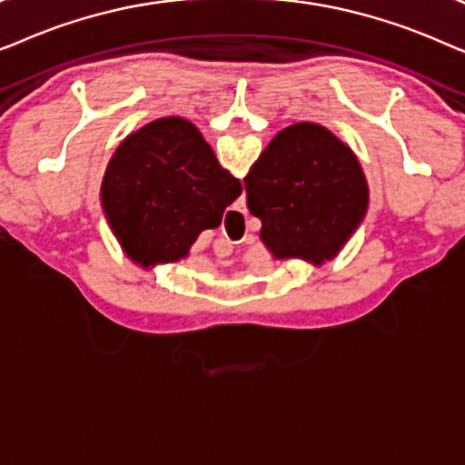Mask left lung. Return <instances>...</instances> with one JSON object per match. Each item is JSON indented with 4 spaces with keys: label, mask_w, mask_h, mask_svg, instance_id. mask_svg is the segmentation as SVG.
<instances>
[{
    "label": "left lung",
    "mask_w": 465,
    "mask_h": 465,
    "mask_svg": "<svg viewBox=\"0 0 465 465\" xmlns=\"http://www.w3.org/2000/svg\"><path fill=\"white\" fill-rule=\"evenodd\" d=\"M247 207L275 260L322 266L339 256L364 220L371 190L345 142L315 123L279 131L245 175Z\"/></svg>",
    "instance_id": "1"
}]
</instances>
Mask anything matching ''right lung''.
Listing matches in <instances>:
<instances>
[{
  "label": "right lung",
  "mask_w": 465,
  "mask_h": 465,
  "mask_svg": "<svg viewBox=\"0 0 465 465\" xmlns=\"http://www.w3.org/2000/svg\"><path fill=\"white\" fill-rule=\"evenodd\" d=\"M241 190L201 131L167 116L123 139L101 182V207L123 252L150 269L188 258Z\"/></svg>",
  "instance_id": "obj_1"
}]
</instances>
